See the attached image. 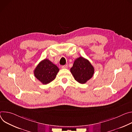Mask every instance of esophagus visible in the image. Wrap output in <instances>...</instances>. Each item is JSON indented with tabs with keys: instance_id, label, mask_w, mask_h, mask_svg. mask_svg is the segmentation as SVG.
<instances>
[{
	"instance_id": "esophagus-1",
	"label": "esophagus",
	"mask_w": 132,
	"mask_h": 132,
	"mask_svg": "<svg viewBox=\"0 0 132 132\" xmlns=\"http://www.w3.org/2000/svg\"><path fill=\"white\" fill-rule=\"evenodd\" d=\"M68 68V65H62V69H67Z\"/></svg>"
}]
</instances>
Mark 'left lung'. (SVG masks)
Listing matches in <instances>:
<instances>
[{
	"instance_id": "left-lung-1",
	"label": "left lung",
	"mask_w": 132,
	"mask_h": 132,
	"mask_svg": "<svg viewBox=\"0 0 132 132\" xmlns=\"http://www.w3.org/2000/svg\"><path fill=\"white\" fill-rule=\"evenodd\" d=\"M70 71L77 82L84 84L93 77L94 69L88 60L80 56L75 61Z\"/></svg>"
}]
</instances>
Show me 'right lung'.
Instances as JSON below:
<instances>
[{"label": "right lung", "mask_w": 132, "mask_h": 132, "mask_svg": "<svg viewBox=\"0 0 132 132\" xmlns=\"http://www.w3.org/2000/svg\"><path fill=\"white\" fill-rule=\"evenodd\" d=\"M59 69L47 59L41 61L34 70L35 77L42 84H47L54 80Z\"/></svg>", "instance_id": "right-lung-1"}]
</instances>
